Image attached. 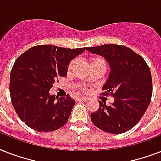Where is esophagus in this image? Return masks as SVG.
Returning <instances> with one entry per match:
<instances>
[{"label":"esophagus","instance_id":"34e87169","mask_svg":"<svg viewBox=\"0 0 161 161\" xmlns=\"http://www.w3.org/2000/svg\"><path fill=\"white\" fill-rule=\"evenodd\" d=\"M77 100H78V101H83V102H87L88 99V98H77Z\"/></svg>","mask_w":161,"mask_h":161}]
</instances>
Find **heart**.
<instances>
[{
    "label": "heart",
    "mask_w": 161,
    "mask_h": 161,
    "mask_svg": "<svg viewBox=\"0 0 161 161\" xmlns=\"http://www.w3.org/2000/svg\"><path fill=\"white\" fill-rule=\"evenodd\" d=\"M88 63H89V66H90V68H95V67H103V68H105L106 64L105 62L103 59H102L101 58H98V57H93V58H91L88 59ZM76 63V60H73L71 61L69 64L68 66V70H71L73 67L74 66V64ZM81 91L83 92L84 91V88H80Z\"/></svg>",
    "instance_id": "obj_1"
}]
</instances>
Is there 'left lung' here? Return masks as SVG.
Here are the masks:
<instances>
[{
    "instance_id": "8db88e82",
    "label": "left lung",
    "mask_w": 161,
    "mask_h": 161,
    "mask_svg": "<svg viewBox=\"0 0 161 161\" xmlns=\"http://www.w3.org/2000/svg\"><path fill=\"white\" fill-rule=\"evenodd\" d=\"M108 60L111 68L102 95H111L110 105L99 101V108L91 114L98 129L111 134L127 132L137 125L149 107L152 96V78L145 59L128 47L116 44L86 47Z\"/></svg>"
}]
</instances>
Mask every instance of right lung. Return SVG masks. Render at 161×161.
Here are the masks:
<instances>
[{"instance_id":"add662e5","label":"right lung","mask_w":161,"mask_h":161,"mask_svg":"<svg viewBox=\"0 0 161 161\" xmlns=\"http://www.w3.org/2000/svg\"><path fill=\"white\" fill-rule=\"evenodd\" d=\"M83 51L38 45L16 58L10 74V96L25 125L38 132H52L68 122L75 100L68 94L58 98L49 90L58 78L65 77L70 61Z\"/></svg>"}]
</instances>
